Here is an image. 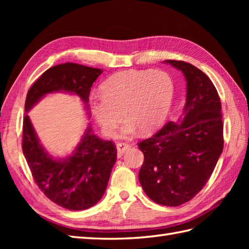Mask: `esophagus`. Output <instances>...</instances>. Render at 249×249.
I'll return each mask as SVG.
<instances>
[{
    "label": "esophagus",
    "instance_id": "34e87169",
    "mask_svg": "<svg viewBox=\"0 0 249 249\" xmlns=\"http://www.w3.org/2000/svg\"><path fill=\"white\" fill-rule=\"evenodd\" d=\"M130 147L129 144L125 143V142H119L118 144H116V150H118V156L121 157L122 155L124 154L125 151H127Z\"/></svg>",
    "mask_w": 249,
    "mask_h": 249
}]
</instances>
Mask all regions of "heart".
Segmentation results:
<instances>
[{
  "label": "heart",
  "mask_w": 249,
  "mask_h": 249,
  "mask_svg": "<svg viewBox=\"0 0 249 249\" xmlns=\"http://www.w3.org/2000/svg\"><path fill=\"white\" fill-rule=\"evenodd\" d=\"M102 97L91 103L95 122L107 137H114L122 121V135L130 137L138 128L151 133L165 122L170 111L174 87L162 71L126 70L114 73L100 87Z\"/></svg>",
  "instance_id": "obj_1"
}]
</instances>
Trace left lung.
Here are the masks:
<instances>
[{"mask_svg":"<svg viewBox=\"0 0 249 249\" xmlns=\"http://www.w3.org/2000/svg\"><path fill=\"white\" fill-rule=\"evenodd\" d=\"M165 63L182 71L186 80L183 120L169 122L152 138L139 142L144 155L139 181L154 202L178 206L209 181L224 149V125L220 99L210 78L189 63Z\"/></svg>","mask_w":249,"mask_h":249,"instance_id":"1","label":"left lung"}]
</instances>
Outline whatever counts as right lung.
Instances as JSON below:
<instances>
[{
    "label": "right lung",
    "instance_id": "add662e5",
    "mask_svg": "<svg viewBox=\"0 0 249 249\" xmlns=\"http://www.w3.org/2000/svg\"><path fill=\"white\" fill-rule=\"evenodd\" d=\"M102 72L99 68L70 62L51 67L29 89L24 111L29 112L47 94L56 92L77 95L89 110L91 88ZM22 137L23 155L32 176L51 201L67 210L81 211L102 199L116 160L112 141L100 139L89 125L72 154L54 158L40 143L28 114L23 118Z\"/></svg>",
    "mask_w": 249,
    "mask_h": 249
}]
</instances>
